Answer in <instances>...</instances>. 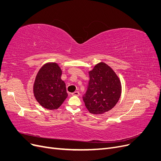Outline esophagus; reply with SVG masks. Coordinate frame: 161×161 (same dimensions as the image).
I'll return each instance as SVG.
<instances>
[{
	"label": "esophagus",
	"mask_w": 161,
	"mask_h": 161,
	"mask_svg": "<svg viewBox=\"0 0 161 161\" xmlns=\"http://www.w3.org/2000/svg\"><path fill=\"white\" fill-rule=\"evenodd\" d=\"M79 95H80L79 92H78V91H75L72 93V95H74V96H79Z\"/></svg>",
	"instance_id": "1"
}]
</instances>
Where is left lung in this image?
<instances>
[{
    "label": "left lung",
    "mask_w": 161,
    "mask_h": 161,
    "mask_svg": "<svg viewBox=\"0 0 161 161\" xmlns=\"http://www.w3.org/2000/svg\"><path fill=\"white\" fill-rule=\"evenodd\" d=\"M90 80L83 101L91 114H102L118 103L121 93L119 77L104 62L96 64L89 72Z\"/></svg>",
    "instance_id": "1"
}]
</instances>
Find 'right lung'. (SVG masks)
<instances>
[{
    "instance_id": "right-lung-1",
    "label": "right lung",
    "mask_w": 161,
    "mask_h": 161,
    "mask_svg": "<svg viewBox=\"0 0 161 161\" xmlns=\"http://www.w3.org/2000/svg\"><path fill=\"white\" fill-rule=\"evenodd\" d=\"M62 70L55 62H48L38 71L33 84V94L43 108L53 110L60 108L68 97Z\"/></svg>"
}]
</instances>
